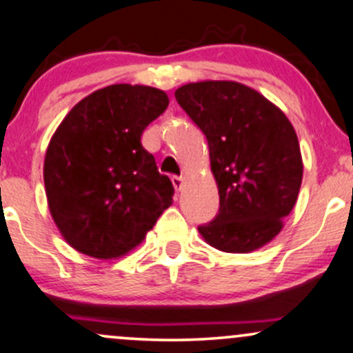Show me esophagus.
<instances>
[{"label": "esophagus", "instance_id": "obj_1", "mask_svg": "<svg viewBox=\"0 0 353 353\" xmlns=\"http://www.w3.org/2000/svg\"><path fill=\"white\" fill-rule=\"evenodd\" d=\"M172 183H173V188H175L176 192H180V190L183 188L185 180L181 176H172Z\"/></svg>", "mask_w": 353, "mask_h": 353}]
</instances>
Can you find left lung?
Instances as JSON below:
<instances>
[{
    "label": "left lung",
    "mask_w": 353,
    "mask_h": 353,
    "mask_svg": "<svg viewBox=\"0 0 353 353\" xmlns=\"http://www.w3.org/2000/svg\"><path fill=\"white\" fill-rule=\"evenodd\" d=\"M176 102L206 135L219 211L198 228L223 252H251L276 238L297 201L302 157L292 123L263 94L234 81L178 87Z\"/></svg>",
    "instance_id": "obj_1"
}]
</instances>
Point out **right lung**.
Returning <instances> with one entry per match:
<instances>
[{
	"instance_id": "add662e5",
	"label": "right lung",
	"mask_w": 353,
	"mask_h": 353,
	"mask_svg": "<svg viewBox=\"0 0 353 353\" xmlns=\"http://www.w3.org/2000/svg\"><path fill=\"white\" fill-rule=\"evenodd\" d=\"M167 107L163 90L114 84L77 102L56 128L44 159L46 196L57 230L76 251L120 258L172 205V181L140 142Z\"/></svg>"
}]
</instances>
